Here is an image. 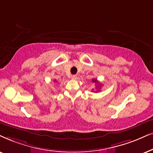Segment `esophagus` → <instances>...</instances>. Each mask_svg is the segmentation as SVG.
Instances as JSON below:
<instances>
[{
    "label": "esophagus",
    "mask_w": 153,
    "mask_h": 153,
    "mask_svg": "<svg viewBox=\"0 0 153 153\" xmlns=\"http://www.w3.org/2000/svg\"><path fill=\"white\" fill-rule=\"evenodd\" d=\"M71 78H72L73 80H76V79H77V75H73L72 76H71Z\"/></svg>",
    "instance_id": "esophagus-1"
}]
</instances>
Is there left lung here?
<instances>
[{
    "mask_svg": "<svg viewBox=\"0 0 153 153\" xmlns=\"http://www.w3.org/2000/svg\"><path fill=\"white\" fill-rule=\"evenodd\" d=\"M92 82H96L97 84V85L99 86V87H100V85H100L99 82H97V80L96 79H93V80H92ZM98 86H97V87H98Z\"/></svg>",
    "mask_w": 153,
    "mask_h": 153,
    "instance_id": "left-lung-1",
    "label": "left lung"
}]
</instances>
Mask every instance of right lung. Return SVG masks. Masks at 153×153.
I'll return each mask as SVG.
<instances>
[{
    "instance_id": "add662e5",
    "label": "right lung",
    "mask_w": 153,
    "mask_h": 153,
    "mask_svg": "<svg viewBox=\"0 0 153 153\" xmlns=\"http://www.w3.org/2000/svg\"><path fill=\"white\" fill-rule=\"evenodd\" d=\"M54 82H56V80H54Z\"/></svg>"
}]
</instances>
